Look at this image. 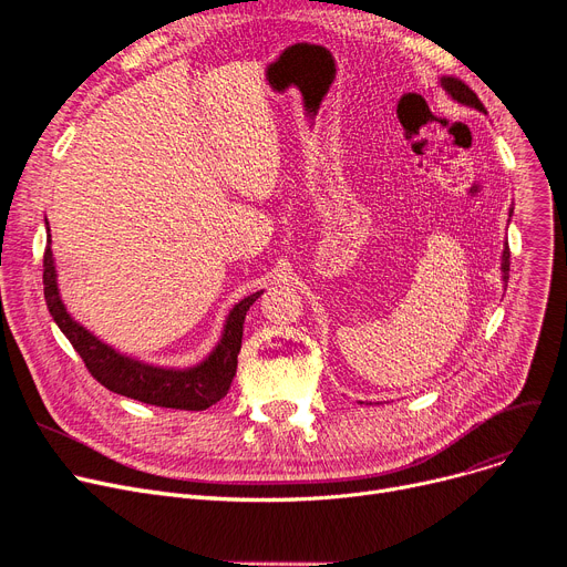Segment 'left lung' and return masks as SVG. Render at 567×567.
<instances>
[{
    "label": "left lung",
    "instance_id": "8db88e82",
    "mask_svg": "<svg viewBox=\"0 0 567 567\" xmlns=\"http://www.w3.org/2000/svg\"><path fill=\"white\" fill-rule=\"evenodd\" d=\"M441 84H443L445 92H449L455 101H460V103H464V105H471V107H475V110L485 112V105L481 103L478 96H475V92H473V89H471L464 80L449 75V78L441 80ZM508 274H511V248L505 246V250H503V280H508Z\"/></svg>",
    "mask_w": 567,
    "mask_h": 567
}]
</instances>
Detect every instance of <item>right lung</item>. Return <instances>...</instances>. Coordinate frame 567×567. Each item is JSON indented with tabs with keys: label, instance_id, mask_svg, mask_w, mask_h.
Masks as SVG:
<instances>
[{
	"label": "right lung",
	"instance_id": "obj_1",
	"mask_svg": "<svg viewBox=\"0 0 567 567\" xmlns=\"http://www.w3.org/2000/svg\"><path fill=\"white\" fill-rule=\"evenodd\" d=\"M43 293L45 303L56 321L59 329L69 338L73 349L80 353L84 368L89 370L101 385L107 391L126 395L131 400H140L144 404H156L167 409H184V411H204L220 402L236 374V359L241 351L244 338V321L250 306L259 299L261 291L250 293L227 317V326L220 344L208 359L190 370L176 372V370H161L137 363L126 355L116 353L99 338L84 331L80 323H75L64 303L59 301L56 280H54V259L50 248V236L43 252Z\"/></svg>",
	"mask_w": 567,
	"mask_h": 567
}]
</instances>
